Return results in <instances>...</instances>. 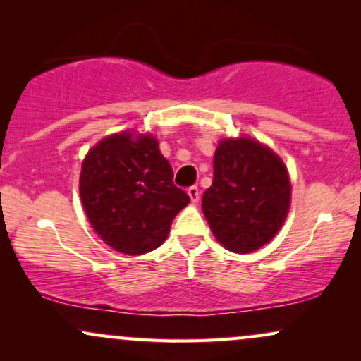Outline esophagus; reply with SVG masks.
Listing matches in <instances>:
<instances>
[{"label":"esophagus","instance_id":"esophagus-1","mask_svg":"<svg viewBox=\"0 0 361 361\" xmlns=\"http://www.w3.org/2000/svg\"><path fill=\"white\" fill-rule=\"evenodd\" d=\"M188 197H190V200L193 202V204H197V202L200 200V190H198V186H190Z\"/></svg>","mask_w":361,"mask_h":361}]
</instances>
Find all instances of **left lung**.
Returning <instances> with one entry per match:
<instances>
[{"label": "left lung", "mask_w": 361, "mask_h": 361, "mask_svg": "<svg viewBox=\"0 0 361 361\" xmlns=\"http://www.w3.org/2000/svg\"><path fill=\"white\" fill-rule=\"evenodd\" d=\"M290 178L270 147L250 137L221 140L214 181L202 197L210 229L226 250L247 255L270 243L287 219Z\"/></svg>", "instance_id": "1"}]
</instances>
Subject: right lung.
<instances>
[{"label": "right lung", "mask_w": 361, "mask_h": 361, "mask_svg": "<svg viewBox=\"0 0 361 361\" xmlns=\"http://www.w3.org/2000/svg\"><path fill=\"white\" fill-rule=\"evenodd\" d=\"M80 195L97 234L123 255L137 256L166 241L173 219L190 197L173 183V169L151 134L120 132L90 149Z\"/></svg>", "instance_id": "1"}]
</instances>
